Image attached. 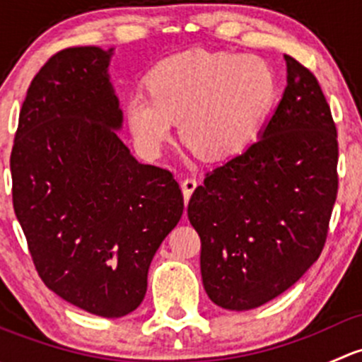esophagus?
Instances as JSON below:
<instances>
[{
    "instance_id": "esophagus-1",
    "label": "esophagus",
    "mask_w": 362,
    "mask_h": 362,
    "mask_svg": "<svg viewBox=\"0 0 362 362\" xmlns=\"http://www.w3.org/2000/svg\"><path fill=\"white\" fill-rule=\"evenodd\" d=\"M196 187H198V180H196L194 177H189V178H185V180H182V191H184L185 202H189V199H191L192 192H194Z\"/></svg>"
}]
</instances>
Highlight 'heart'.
<instances>
[{"mask_svg": "<svg viewBox=\"0 0 362 362\" xmlns=\"http://www.w3.org/2000/svg\"><path fill=\"white\" fill-rule=\"evenodd\" d=\"M147 93L127 100L138 147L158 154L182 119V138L204 159H228L257 134L276 98V76L262 59L189 50L163 59L145 78Z\"/></svg>", "mask_w": 362, "mask_h": 362, "instance_id": "heart-1", "label": "heart"}]
</instances>
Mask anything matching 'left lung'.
Wrapping results in <instances>:
<instances>
[{
  "label": "left lung",
  "mask_w": 362,
  "mask_h": 362,
  "mask_svg": "<svg viewBox=\"0 0 362 362\" xmlns=\"http://www.w3.org/2000/svg\"><path fill=\"white\" fill-rule=\"evenodd\" d=\"M287 87L261 138L206 171L187 204L202 238L208 298L250 310L293 287L326 245L338 194V133L308 68L291 56Z\"/></svg>",
  "instance_id": "left-lung-1"
}]
</instances>
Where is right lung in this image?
Listing matches in <instances>:
<instances>
[{
    "instance_id": "1",
    "label": "right lung",
    "mask_w": 362,
    "mask_h": 362,
    "mask_svg": "<svg viewBox=\"0 0 362 362\" xmlns=\"http://www.w3.org/2000/svg\"><path fill=\"white\" fill-rule=\"evenodd\" d=\"M112 50L69 47L31 80L13 138V210L50 291L100 317L147 293L148 266L184 214L175 175L141 164L119 140Z\"/></svg>"
}]
</instances>
